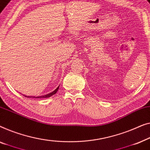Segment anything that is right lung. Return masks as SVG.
<instances>
[{
    "mask_svg": "<svg viewBox=\"0 0 150 150\" xmlns=\"http://www.w3.org/2000/svg\"><path fill=\"white\" fill-rule=\"evenodd\" d=\"M59 87H60V86H59L57 88L56 90H54L53 92H50V93H49V94H45V95H43V96H38V97H36V98H49V97H50V96H52V95H54V94H55L56 93L57 91H58V90L59 89ZM27 97H28V98H31V97H29V96H27ZM33 98H35V97H34V96H33Z\"/></svg>",
    "mask_w": 150,
    "mask_h": 150,
    "instance_id": "obj_1",
    "label": "right lung"
}]
</instances>
